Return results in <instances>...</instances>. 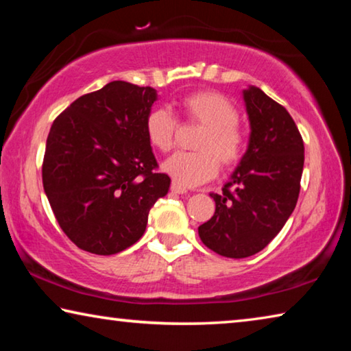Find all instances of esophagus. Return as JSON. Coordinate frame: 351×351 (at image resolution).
Returning a JSON list of instances; mask_svg holds the SVG:
<instances>
[{
    "mask_svg": "<svg viewBox=\"0 0 351 351\" xmlns=\"http://www.w3.org/2000/svg\"><path fill=\"white\" fill-rule=\"evenodd\" d=\"M170 190L173 193H187V189L186 187H182V186H180V184H176L175 181L171 182V187H170Z\"/></svg>",
    "mask_w": 351,
    "mask_h": 351,
    "instance_id": "34e87169",
    "label": "esophagus"
}]
</instances>
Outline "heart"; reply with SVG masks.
<instances>
[{"label":"heart","mask_w":351,"mask_h":351,"mask_svg":"<svg viewBox=\"0 0 351 351\" xmlns=\"http://www.w3.org/2000/svg\"><path fill=\"white\" fill-rule=\"evenodd\" d=\"M180 111L189 121L206 127L197 144V153L178 152L165 159L162 170L182 187H195L210 181L221 167H232L245 152L246 136L239 125V110L215 91L189 94L180 102ZM178 122L164 108H154L145 119V134L159 152H169L175 144Z\"/></svg>","instance_id":"obj_1"}]
</instances>
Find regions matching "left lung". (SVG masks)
I'll return each mask as SVG.
<instances>
[{"mask_svg": "<svg viewBox=\"0 0 351 351\" xmlns=\"http://www.w3.org/2000/svg\"><path fill=\"white\" fill-rule=\"evenodd\" d=\"M251 134L223 193H210L215 213L201 224V241L223 257L260 252L280 232L300 192L305 148L293 117L257 86L243 90Z\"/></svg>", "mask_w": 351, "mask_h": 351, "instance_id": "1", "label": "left lung"}]
</instances>
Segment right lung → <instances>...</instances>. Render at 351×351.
I'll use <instances>...</instances> for the list:
<instances>
[{
	"mask_svg": "<svg viewBox=\"0 0 351 351\" xmlns=\"http://www.w3.org/2000/svg\"><path fill=\"white\" fill-rule=\"evenodd\" d=\"M158 100L150 86L114 80L74 100L46 141L43 187L52 212L77 247L112 255L145 232L148 212L167 195L145 119Z\"/></svg>",
	"mask_w": 351,
	"mask_h": 351,
	"instance_id": "1",
	"label": "right lung"
}]
</instances>
